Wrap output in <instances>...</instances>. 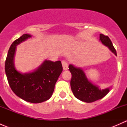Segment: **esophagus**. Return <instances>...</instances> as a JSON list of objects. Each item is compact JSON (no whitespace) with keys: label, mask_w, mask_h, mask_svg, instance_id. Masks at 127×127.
Instances as JSON below:
<instances>
[{"label":"esophagus","mask_w":127,"mask_h":127,"mask_svg":"<svg viewBox=\"0 0 127 127\" xmlns=\"http://www.w3.org/2000/svg\"><path fill=\"white\" fill-rule=\"evenodd\" d=\"M62 65H63V67L64 70L67 69V68H68V64H67V62H66L65 61H63Z\"/></svg>","instance_id":"1"}]
</instances>
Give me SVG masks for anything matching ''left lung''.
Returning <instances> with one entry per match:
<instances>
[{
    "label": "left lung",
    "mask_w": 127,
    "mask_h": 127,
    "mask_svg": "<svg viewBox=\"0 0 127 127\" xmlns=\"http://www.w3.org/2000/svg\"><path fill=\"white\" fill-rule=\"evenodd\" d=\"M99 40L106 47L117 56V53L108 36L99 34ZM69 70L72 74L71 87L75 98L82 101L92 103L103 98L109 92L111 87L101 89L98 85H95L89 79L80 67H76L72 64L69 65Z\"/></svg>",
    "instance_id": "obj_1"
}]
</instances>
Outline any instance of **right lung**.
Returning a JSON list of instances; mask_svg holds the SVG:
<instances>
[{
  "instance_id": "1",
  "label": "right lung",
  "mask_w": 127,
  "mask_h": 127,
  "mask_svg": "<svg viewBox=\"0 0 127 127\" xmlns=\"http://www.w3.org/2000/svg\"><path fill=\"white\" fill-rule=\"evenodd\" d=\"M31 37V34H23L13 42L6 58L5 71L9 85L16 96L29 103H40L51 98L63 67L60 61L45 60L32 72L17 71L14 64L16 46Z\"/></svg>"
}]
</instances>
